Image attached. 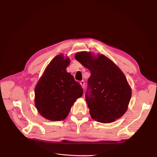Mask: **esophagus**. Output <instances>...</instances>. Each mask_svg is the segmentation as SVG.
<instances>
[{"label":"esophagus","instance_id":"34e87169","mask_svg":"<svg viewBox=\"0 0 157 157\" xmlns=\"http://www.w3.org/2000/svg\"><path fill=\"white\" fill-rule=\"evenodd\" d=\"M80 85H81V86L82 87V88L84 89V86H85V82H84V81L82 80V81L80 82Z\"/></svg>","mask_w":157,"mask_h":157}]
</instances>
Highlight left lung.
Here are the masks:
<instances>
[{"instance_id": "8db88e82", "label": "left lung", "mask_w": 157, "mask_h": 157, "mask_svg": "<svg viewBox=\"0 0 157 157\" xmlns=\"http://www.w3.org/2000/svg\"><path fill=\"white\" fill-rule=\"evenodd\" d=\"M75 59L90 71L86 101L94 120L111 123L126 112L132 89L124 74L118 66L103 54L79 52Z\"/></svg>"}]
</instances>
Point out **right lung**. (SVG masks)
I'll list each match as a JSON object with an SVG mask.
<instances>
[{
  "label": "right lung",
  "instance_id": "add662e5",
  "mask_svg": "<svg viewBox=\"0 0 157 157\" xmlns=\"http://www.w3.org/2000/svg\"><path fill=\"white\" fill-rule=\"evenodd\" d=\"M70 61L69 57L62 54L56 56L35 86V107L47 120H64L77 99L83 94L80 84L66 70Z\"/></svg>",
  "mask_w": 157,
  "mask_h": 157
}]
</instances>
